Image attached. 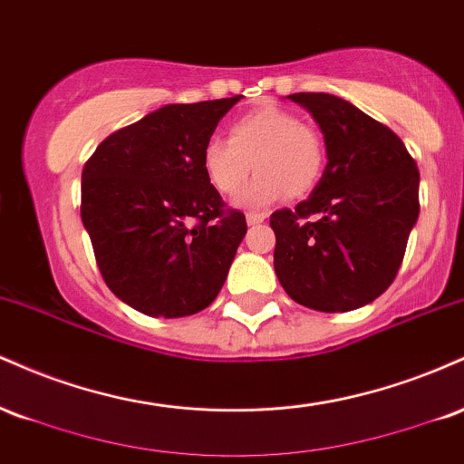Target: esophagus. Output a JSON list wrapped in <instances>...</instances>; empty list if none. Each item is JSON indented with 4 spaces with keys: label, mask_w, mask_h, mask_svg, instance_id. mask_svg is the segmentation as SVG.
<instances>
[{
    "label": "esophagus",
    "mask_w": 464,
    "mask_h": 464,
    "mask_svg": "<svg viewBox=\"0 0 464 464\" xmlns=\"http://www.w3.org/2000/svg\"><path fill=\"white\" fill-rule=\"evenodd\" d=\"M266 218H268V216H266L264 211H248V214H246V222H248L250 227H253V225H259V222H264Z\"/></svg>",
    "instance_id": "1"
}]
</instances>
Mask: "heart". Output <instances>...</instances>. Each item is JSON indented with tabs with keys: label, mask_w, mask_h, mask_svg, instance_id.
<instances>
[{
	"label": "heart",
	"mask_w": 464,
	"mask_h": 464,
	"mask_svg": "<svg viewBox=\"0 0 464 464\" xmlns=\"http://www.w3.org/2000/svg\"><path fill=\"white\" fill-rule=\"evenodd\" d=\"M327 165L323 132L279 106H264L239 117L227 140H209L202 148V172L220 194H233L250 169L257 177L237 191L239 207H262L301 198L321 183Z\"/></svg>",
	"instance_id": "1"
}]
</instances>
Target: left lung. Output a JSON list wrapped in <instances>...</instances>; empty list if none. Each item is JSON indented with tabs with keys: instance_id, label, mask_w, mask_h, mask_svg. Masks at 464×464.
Masks as SVG:
<instances>
[{
	"instance_id": "obj_1",
	"label": "left lung",
	"mask_w": 464,
	"mask_h": 464,
	"mask_svg": "<svg viewBox=\"0 0 464 464\" xmlns=\"http://www.w3.org/2000/svg\"><path fill=\"white\" fill-rule=\"evenodd\" d=\"M321 126L327 168L310 198L270 216L275 273L292 301L351 312L395 281L419 218V168L403 141L329 93H292Z\"/></svg>"
}]
</instances>
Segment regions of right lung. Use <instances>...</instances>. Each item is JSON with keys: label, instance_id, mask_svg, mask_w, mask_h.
Instances as JSON below:
<instances>
[{"label": "right lung", "instance_id": "1", "mask_svg": "<svg viewBox=\"0 0 464 464\" xmlns=\"http://www.w3.org/2000/svg\"><path fill=\"white\" fill-rule=\"evenodd\" d=\"M239 98L163 106L84 163L80 216L100 275L146 316L209 307L246 236V218L202 172V148Z\"/></svg>", "mask_w": 464, "mask_h": 464}]
</instances>
